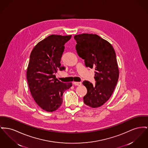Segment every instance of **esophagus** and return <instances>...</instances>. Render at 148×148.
Segmentation results:
<instances>
[{
    "label": "esophagus",
    "instance_id": "34e87169",
    "mask_svg": "<svg viewBox=\"0 0 148 148\" xmlns=\"http://www.w3.org/2000/svg\"><path fill=\"white\" fill-rule=\"evenodd\" d=\"M73 84L75 86H80L82 84V82H74Z\"/></svg>",
    "mask_w": 148,
    "mask_h": 148
}]
</instances>
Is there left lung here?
<instances>
[{
    "mask_svg": "<svg viewBox=\"0 0 148 148\" xmlns=\"http://www.w3.org/2000/svg\"><path fill=\"white\" fill-rule=\"evenodd\" d=\"M76 50L84 60L87 67L95 69L96 85L84 81L87 93L83 97L84 103L92 108L100 107L112 96L117 85L119 70L112 45L96 34L75 35Z\"/></svg>",
    "mask_w": 148,
    "mask_h": 148,
    "instance_id": "1",
    "label": "left lung"
}]
</instances>
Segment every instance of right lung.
Returning <instances> with one entry per match:
<instances>
[{
	"label": "right lung",
	"mask_w": 148,
	"mask_h": 148,
	"mask_svg": "<svg viewBox=\"0 0 148 148\" xmlns=\"http://www.w3.org/2000/svg\"><path fill=\"white\" fill-rule=\"evenodd\" d=\"M69 36L51 35L39 42L32 49L27 70V79L36 103L47 112L58 110L62 103L64 91L72 86L56 78L58 70L64 69L60 61L64 44Z\"/></svg>",
	"instance_id": "right-lung-1"
}]
</instances>
